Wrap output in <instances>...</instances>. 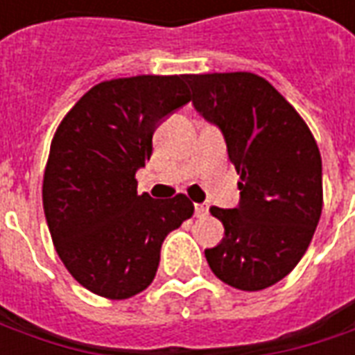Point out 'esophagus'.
<instances>
[{
	"label": "esophagus",
	"instance_id": "esophagus-1",
	"mask_svg": "<svg viewBox=\"0 0 355 355\" xmlns=\"http://www.w3.org/2000/svg\"><path fill=\"white\" fill-rule=\"evenodd\" d=\"M193 215L198 218H205L209 215V205L207 203H196L193 205Z\"/></svg>",
	"mask_w": 355,
	"mask_h": 355
}]
</instances>
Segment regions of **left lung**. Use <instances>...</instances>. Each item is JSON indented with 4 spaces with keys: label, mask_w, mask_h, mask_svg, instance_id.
Wrapping results in <instances>:
<instances>
[{
    "label": "left lung",
    "mask_w": 355,
    "mask_h": 355,
    "mask_svg": "<svg viewBox=\"0 0 355 355\" xmlns=\"http://www.w3.org/2000/svg\"><path fill=\"white\" fill-rule=\"evenodd\" d=\"M184 80L196 112L223 132L241 178L238 207H211L224 224V238L205 249L209 266L236 289H266L297 266L320 223L318 144L297 110L254 73Z\"/></svg>",
    "instance_id": "left-lung-1"
}]
</instances>
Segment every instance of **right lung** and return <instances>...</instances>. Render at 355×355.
<instances>
[{
    "mask_svg": "<svg viewBox=\"0 0 355 355\" xmlns=\"http://www.w3.org/2000/svg\"><path fill=\"white\" fill-rule=\"evenodd\" d=\"M190 102L184 76H137L94 85L76 102L51 144L43 211L66 270L106 298L144 291L163 239L193 215L192 201L137 193L163 119Z\"/></svg>",
    "mask_w": 355,
    "mask_h": 355,
    "instance_id": "1",
    "label": "right lung"
}]
</instances>
